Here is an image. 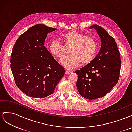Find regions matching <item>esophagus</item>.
<instances>
[{
	"label": "esophagus",
	"instance_id": "obj_1",
	"mask_svg": "<svg viewBox=\"0 0 132 132\" xmlns=\"http://www.w3.org/2000/svg\"><path fill=\"white\" fill-rule=\"evenodd\" d=\"M71 71H68V70H65V74L66 75H68V74H71Z\"/></svg>",
	"mask_w": 132,
	"mask_h": 132
}]
</instances>
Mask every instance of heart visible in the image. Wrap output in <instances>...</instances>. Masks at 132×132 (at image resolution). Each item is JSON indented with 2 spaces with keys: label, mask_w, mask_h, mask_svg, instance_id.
<instances>
[{
  "label": "heart",
  "mask_w": 132,
  "mask_h": 132,
  "mask_svg": "<svg viewBox=\"0 0 132 132\" xmlns=\"http://www.w3.org/2000/svg\"><path fill=\"white\" fill-rule=\"evenodd\" d=\"M61 38L65 43L71 46L69 50L71 55L64 58L62 61V64L65 68L73 69L80 62L86 64L94 59L97 48L96 42L94 37L71 30L63 34ZM49 51L52 55L59 60L64 55L62 45L56 40L51 42Z\"/></svg>",
  "instance_id": "b5f03b06"
}]
</instances>
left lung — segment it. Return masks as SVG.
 <instances>
[{"label":"left lung","instance_id":"1","mask_svg":"<svg viewBox=\"0 0 132 132\" xmlns=\"http://www.w3.org/2000/svg\"><path fill=\"white\" fill-rule=\"evenodd\" d=\"M89 28L97 32L101 48L93 61L75 73L78 76L76 85L79 94L93 100L104 96L117 83L121 59L116 42L103 28L97 25Z\"/></svg>","mask_w":132,"mask_h":132}]
</instances>
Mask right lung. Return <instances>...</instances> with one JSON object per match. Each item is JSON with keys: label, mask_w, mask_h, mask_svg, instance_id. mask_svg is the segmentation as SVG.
<instances>
[{"label": "right lung", "mask_w": 132, "mask_h": 132, "mask_svg": "<svg viewBox=\"0 0 132 132\" xmlns=\"http://www.w3.org/2000/svg\"><path fill=\"white\" fill-rule=\"evenodd\" d=\"M55 28L38 24L20 35L12 50L10 68L18 88L31 97L53 93L64 75V68L45 47L47 34Z\"/></svg>", "instance_id": "obj_1"}]
</instances>
